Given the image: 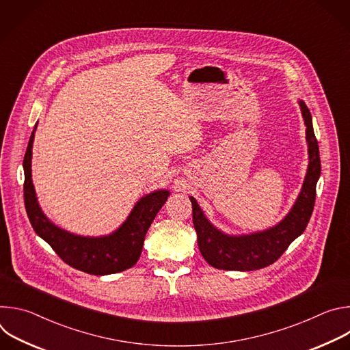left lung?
<instances>
[{"mask_svg": "<svg viewBox=\"0 0 350 350\" xmlns=\"http://www.w3.org/2000/svg\"><path fill=\"white\" fill-rule=\"evenodd\" d=\"M297 104L301 107L306 126L309 165L301 192L291 211L280 223L258 232L241 235L227 234L215 227L198 205L196 199L189 196L199 251L215 269L251 271L267 267L286 251L292 241L305 231L314 208L316 185L321 173V162L310 111L304 101H297Z\"/></svg>", "mask_w": 350, "mask_h": 350, "instance_id": "8db88e82", "label": "left lung"}]
</instances>
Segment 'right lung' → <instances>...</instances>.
Instances as JSON below:
<instances>
[{"label":"right lung","mask_w":350,"mask_h":350,"mask_svg":"<svg viewBox=\"0 0 350 350\" xmlns=\"http://www.w3.org/2000/svg\"><path fill=\"white\" fill-rule=\"evenodd\" d=\"M37 123L23 159L25 206L36 234L70 267L92 275H108L133 267L141 256L144 239L155 216L167 201L169 189H157L139 198L127 219L112 234L84 237L69 232L49 220L36 195L31 180V149Z\"/></svg>","instance_id":"add662e5"}]
</instances>
